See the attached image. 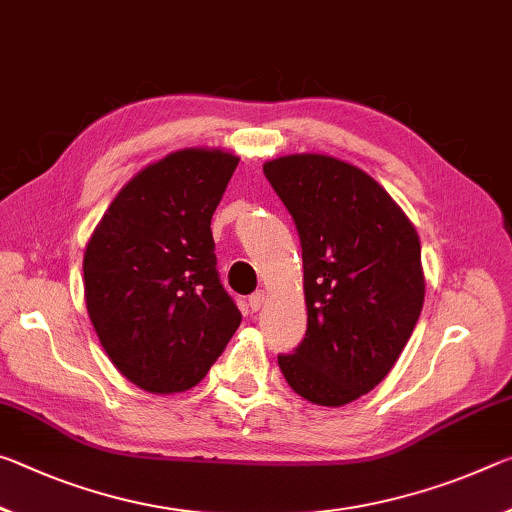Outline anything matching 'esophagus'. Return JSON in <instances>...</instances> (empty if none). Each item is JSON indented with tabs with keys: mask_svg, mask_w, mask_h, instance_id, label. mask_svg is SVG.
Listing matches in <instances>:
<instances>
[{
	"mask_svg": "<svg viewBox=\"0 0 512 512\" xmlns=\"http://www.w3.org/2000/svg\"><path fill=\"white\" fill-rule=\"evenodd\" d=\"M264 303H266V291H264V289H257L255 294L248 298V305H250V310H253V312L262 310Z\"/></svg>",
	"mask_w": 512,
	"mask_h": 512,
	"instance_id": "obj_1",
	"label": "esophagus"
}]
</instances>
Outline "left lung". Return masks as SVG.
Instances as JSON below:
<instances>
[{"instance_id":"obj_1","label":"left lung","mask_w":512,"mask_h":512,"mask_svg":"<svg viewBox=\"0 0 512 512\" xmlns=\"http://www.w3.org/2000/svg\"><path fill=\"white\" fill-rule=\"evenodd\" d=\"M264 175L303 250L305 339L278 364L296 394L346 405L399 360L424 305L415 227L364 170L326 154H289Z\"/></svg>"}]
</instances>
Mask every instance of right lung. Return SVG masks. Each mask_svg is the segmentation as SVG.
Listing matches in <instances>:
<instances>
[{"label": "right lung", "mask_w": 512, "mask_h": 512, "mask_svg": "<svg viewBox=\"0 0 512 512\" xmlns=\"http://www.w3.org/2000/svg\"><path fill=\"white\" fill-rule=\"evenodd\" d=\"M237 164L221 150L168 154L123 186L88 241V316L116 369L145 392L198 385L239 328L209 227Z\"/></svg>", "instance_id": "add662e5"}]
</instances>
